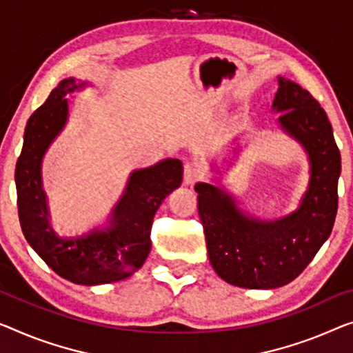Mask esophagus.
Here are the masks:
<instances>
[{"instance_id":"34e87169","label":"esophagus","mask_w":353,"mask_h":353,"mask_svg":"<svg viewBox=\"0 0 353 353\" xmlns=\"http://www.w3.org/2000/svg\"><path fill=\"white\" fill-rule=\"evenodd\" d=\"M203 176V170L198 163H187L185 171H183V181L187 185H193L194 182H198Z\"/></svg>"}]
</instances>
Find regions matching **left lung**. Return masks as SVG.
<instances>
[{"label":"left lung","instance_id":"obj_1","mask_svg":"<svg viewBox=\"0 0 353 353\" xmlns=\"http://www.w3.org/2000/svg\"><path fill=\"white\" fill-rule=\"evenodd\" d=\"M271 112L279 114V130L303 147L309 161L307 188L293 212L272 220L256 217L239 206L238 198L222 185V177H214L217 183L194 185L214 271L231 285L263 290L296 279L330 238L341 176L333 128L311 93L279 76ZM241 149V136H236L228 145L230 155L234 159ZM212 168L222 176L217 165Z\"/></svg>","mask_w":353,"mask_h":353}]
</instances>
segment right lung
Masks as SVG:
<instances>
[{"instance_id": "right-lung-1", "label": "right lung", "mask_w": 353, "mask_h": 353, "mask_svg": "<svg viewBox=\"0 0 353 353\" xmlns=\"http://www.w3.org/2000/svg\"><path fill=\"white\" fill-rule=\"evenodd\" d=\"M68 77L50 92L25 126L22 154L15 166L17 208L25 239L50 270L81 285H101L130 277L150 254L154 215L168 194L182 183L183 166L165 159L134 170L106 222L76 236H61L50 223L42 160L70 119L68 94L90 87Z\"/></svg>"}]
</instances>
